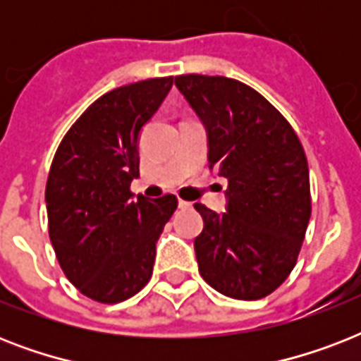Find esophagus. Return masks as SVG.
Here are the masks:
<instances>
[{"label":"esophagus","instance_id":"1","mask_svg":"<svg viewBox=\"0 0 361 361\" xmlns=\"http://www.w3.org/2000/svg\"><path fill=\"white\" fill-rule=\"evenodd\" d=\"M178 206H180L181 209H189V208H191V202H185V200H178Z\"/></svg>","mask_w":361,"mask_h":361}]
</instances>
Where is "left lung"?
I'll return each mask as SVG.
<instances>
[{
  "label": "left lung",
  "mask_w": 361,
  "mask_h": 361,
  "mask_svg": "<svg viewBox=\"0 0 361 361\" xmlns=\"http://www.w3.org/2000/svg\"><path fill=\"white\" fill-rule=\"evenodd\" d=\"M176 87L208 135L209 169L226 178V212L202 204L195 252L209 286L234 300L271 294L296 266L311 217L309 169L290 123L252 87L181 75Z\"/></svg>",
  "instance_id": "obj_1"
}]
</instances>
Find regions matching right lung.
Wrapping results in <instances>:
<instances>
[{"mask_svg":"<svg viewBox=\"0 0 361 361\" xmlns=\"http://www.w3.org/2000/svg\"><path fill=\"white\" fill-rule=\"evenodd\" d=\"M172 76L116 87L67 130L47 181L48 234L67 279L101 303L135 296L152 277L155 243L178 208L174 195L135 197L138 138Z\"/></svg>","mask_w":361,"mask_h":361,"instance_id":"add662e5","label":"right lung"}]
</instances>
